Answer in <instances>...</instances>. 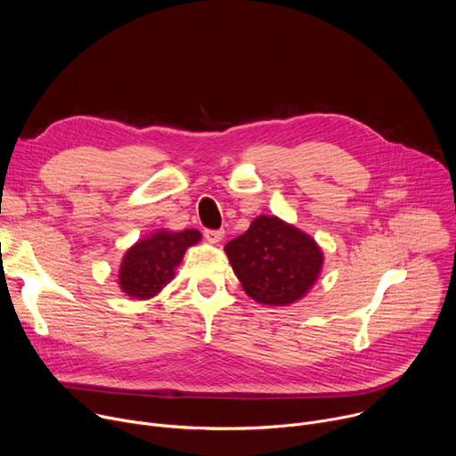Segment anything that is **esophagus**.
<instances>
[{
  "instance_id": "obj_1",
  "label": "esophagus",
  "mask_w": 456,
  "mask_h": 456,
  "mask_svg": "<svg viewBox=\"0 0 456 456\" xmlns=\"http://www.w3.org/2000/svg\"><path fill=\"white\" fill-rule=\"evenodd\" d=\"M204 236H206V240H208L209 243L216 245V243H220V241L224 240L225 232H224V231H206V232H204Z\"/></svg>"
}]
</instances>
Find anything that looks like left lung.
I'll use <instances>...</instances> for the list:
<instances>
[{
	"mask_svg": "<svg viewBox=\"0 0 456 456\" xmlns=\"http://www.w3.org/2000/svg\"><path fill=\"white\" fill-rule=\"evenodd\" d=\"M224 250L245 294L269 306H289L303 299L324 264L319 243L276 215L256 216Z\"/></svg>",
	"mask_w": 456,
	"mask_h": 456,
	"instance_id": "left-lung-1",
	"label": "left lung"
}]
</instances>
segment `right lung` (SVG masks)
I'll use <instances>...</instances> for the list:
<instances>
[{"instance_id":"right-lung-1","label":"right lung","mask_w":456,"mask_h":456,"mask_svg":"<svg viewBox=\"0 0 456 456\" xmlns=\"http://www.w3.org/2000/svg\"><path fill=\"white\" fill-rule=\"evenodd\" d=\"M200 240L202 234L197 229H157L137 240L120 259L118 289L132 299H153L175 278L185 250Z\"/></svg>"}]
</instances>
